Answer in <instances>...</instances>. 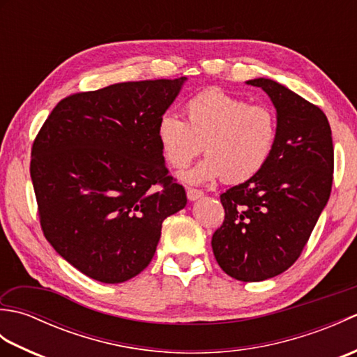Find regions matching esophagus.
Instances as JSON below:
<instances>
[{"label":"esophagus","instance_id":"1","mask_svg":"<svg viewBox=\"0 0 357 357\" xmlns=\"http://www.w3.org/2000/svg\"><path fill=\"white\" fill-rule=\"evenodd\" d=\"M204 193L201 190H196V188H187V198L190 201H198L202 198Z\"/></svg>","mask_w":357,"mask_h":357}]
</instances>
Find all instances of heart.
Listing matches in <instances>:
<instances>
[{"instance_id": "heart-1", "label": "heart", "mask_w": 357, "mask_h": 357, "mask_svg": "<svg viewBox=\"0 0 357 357\" xmlns=\"http://www.w3.org/2000/svg\"><path fill=\"white\" fill-rule=\"evenodd\" d=\"M184 112L187 121L164 113L156 136L173 169H184L202 149L208 153L181 174L185 183L206 184L222 176L227 183H244L267 164L276 141V119L270 109L208 89L192 96Z\"/></svg>"}]
</instances>
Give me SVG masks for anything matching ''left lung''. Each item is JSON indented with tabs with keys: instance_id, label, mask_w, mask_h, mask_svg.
I'll use <instances>...</instances> for the list:
<instances>
[{
	"instance_id": "1",
	"label": "left lung",
	"mask_w": 357,
	"mask_h": 357,
	"mask_svg": "<svg viewBox=\"0 0 357 357\" xmlns=\"http://www.w3.org/2000/svg\"><path fill=\"white\" fill-rule=\"evenodd\" d=\"M261 87L276 109V141L264 169L221 195L225 219L211 238L216 261L242 282L275 278L298 259L330 198L331 128L325 113L268 78Z\"/></svg>"
}]
</instances>
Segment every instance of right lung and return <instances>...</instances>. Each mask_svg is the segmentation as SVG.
I'll return each instance as SVG.
<instances>
[{
    "mask_svg": "<svg viewBox=\"0 0 357 357\" xmlns=\"http://www.w3.org/2000/svg\"><path fill=\"white\" fill-rule=\"evenodd\" d=\"M187 78L118 82L64 98L32 147L30 176L44 236L104 284L147 267L165 218L187 196L165 167L158 121Z\"/></svg>",
    "mask_w": 357,
    "mask_h": 357,
    "instance_id": "add662e5",
    "label": "right lung"
}]
</instances>
